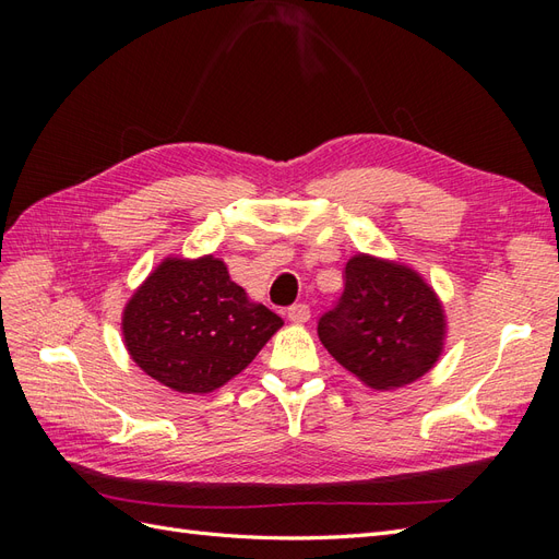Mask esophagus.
<instances>
[{"label": "esophagus", "mask_w": 559, "mask_h": 559, "mask_svg": "<svg viewBox=\"0 0 559 559\" xmlns=\"http://www.w3.org/2000/svg\"><path fill=\"white\" fill-rule=\"evenodd\" d=\"M286 314H289V319L296 321V324H306L310 319V306H306V302H296V306H292Z\"/></svg>", "instance_id": "1"}]
</instances>
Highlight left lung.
Segmentation results:
<instances>
[{
    "instance_id": "1",
    "label": "left lung",
    "mask_w": 559,
    "mask_h": 559,
    "mask_svg": "<svg viewBox=\"0 0 559 559\" xmlns=\"http://www.w3.org/2000/svg\"><path fill=\"white\" fill-rule=\"evenodd\" d=\"M317 333L354 378L389 392L427 376L441 359L448 321L441 298L415 267L359 251L345 265L341 302L319 319Z\"/></svg>"
}]
</instances>
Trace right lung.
<instances>
[{"mask_svg": "<svg viewBox=\"0 0 559 559\" xmlns=\"http://www.w3.org/2000/svg\"><path fill=\"white\" fill-rule=\"evenodd\" d=\"M282 317L249 300L214 253L167 257L134 289L121 331L130 359L179 394H210L257 359Z\"/></svg>", "mask_w": 559, "mask_h": 559, "instance_id": "obj_1", "label": "right lung"}]
</instances>
